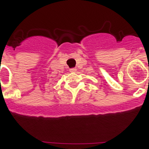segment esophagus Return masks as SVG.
<instances>
[{
	"label": "esophagus",
	"mask_w": 149,
	"mask_h": 149,
	"mask_svg": "<svg viewBox=\"0 0 149 149\" xmlns=\"http://www.w3.org/2000/svg\"><path fill=\"white\" fill-rule=\"evenodd\" d=\"M70 71L71 72H75L77 71V69H76V68H72V69H70Z\"/></svg>",
	"instance_id": "obj_1"
}]
</instances>
